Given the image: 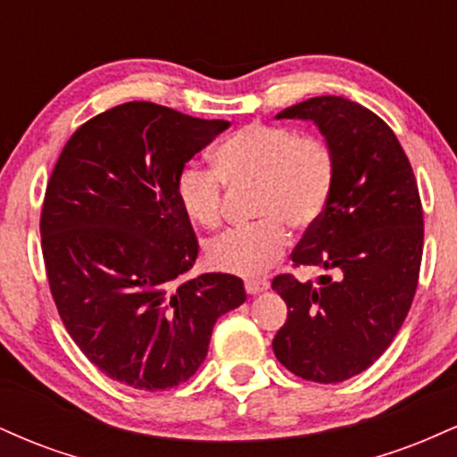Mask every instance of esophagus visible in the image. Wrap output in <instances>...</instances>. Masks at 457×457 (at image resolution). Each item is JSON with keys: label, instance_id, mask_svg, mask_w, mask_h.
<instances>
[{"label": "esophagus", "instance_id": "1", "mask_svg": "<svg viewBox=\"0 0 457 457\" xmlns=\"http://www.w3.org/2000/svg\"><path fill=\"white\" fill-rule=\"evenodd\" d=\"M269 287H270V283L266 281V279H249V281H245L246 295H260V292L269 290Z\"/></svg>", "mask_w": 457, "mask_h": 457}]
</instances>
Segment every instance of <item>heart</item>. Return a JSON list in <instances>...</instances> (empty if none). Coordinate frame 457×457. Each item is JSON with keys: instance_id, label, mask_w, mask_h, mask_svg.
Returning a JSON list of instances; mask_svg holds the SVG:
<instances>
[{"instance_id": "b5f03b06", "label": "heart", "mask_w": 457, "mask_h": 457, "mask_svg": "<svg viewBox=\"0 0 457 457\" xmlns=\"http://www.w3.org/2000/svg\"><path fill=\"white\" fill-rule=\"evenodd\" d=\"M214 170L182 167L176 193L193 223L214 229L223 217V182L253 185V217L206 246L212 269L240 277L264 272L287 246V229H307L327 211L337 178V161L327 141L277 124H246L214 152Z\"/></svg>"}]
</instances>
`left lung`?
Returning a JSON list of instances; mask_svg holds the SVG:
<instances>
[{
  "instance_id": "8db88e82",
  "label": "left lung",
  "mask_w": 457,
  "mask_h": 457,
  "mask_svg": "<svg viewBox=\"0 0 457 457\" xmlns=\"http://www.w3.org/2000/svg\"><path fill=\"white\" fill-rule=\"evenodd\" d=\"M318 127L337 161L330 202L292 251L318 266V283L272 279L287 305L272 350L298 378L333 385L389 348L417 292L423 211L408 156L385 120L342 96H316L277 113Z\"/></svg>"
}]
</instances>
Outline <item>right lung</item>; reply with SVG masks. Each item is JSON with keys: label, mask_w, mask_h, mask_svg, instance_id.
<instances>
[{"label": "right lung", "mask_w": 457, "mask_h": 457, "mask_svg": "<svg viewBox=\"0 0 457 457\" xmlns=\"http://www.w3.org/2000/svg\"><path fill=\"white\" fill-rule=\"evenodd\" d=\"M228 120L133 101L75 130L46 185L40 236L51 295L81 353L141 391L187 382L212 327L245 303L243 279H182L197 238L176 180Z\"/></svg>", "instance_id": "obj_1"}]
</instances>
